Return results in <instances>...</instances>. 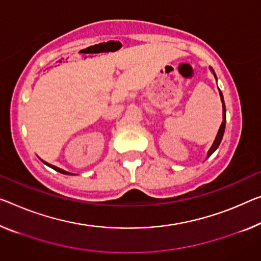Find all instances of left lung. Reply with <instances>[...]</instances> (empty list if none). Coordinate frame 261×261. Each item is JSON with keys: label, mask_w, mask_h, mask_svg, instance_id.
<instances>
[{"label": "left lung", "mask_w": 261, "mask_h": 261, "mask_svg": "<svg viewBox=\"0 0 261 261\" xmlns=\"http://www.w3.org/2000/svg\"><path fill=\"white\" fill-rule=\"evenodd\" d=\"M210 70L214 72V70H212V67H210ZM214 75L216 77V74H215V72H214ZM217 79V78H216ZM219 94H220V99H222V102H223V122H222V125H220V127H219V130H218V134H217V136H216V140H215V142H214V144H212L211 146V148H210V150H209V153H207V158H209V156L214 153V151L217 149L218 148V146H219V143H220V141H222V139H223V135H224V130H225V121H226V110H225V103H224V99H223V94H222V92L219 91Z\"/></svg>", "instance_id": "left-lung-1"}]
</instances>
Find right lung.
Here are the masks:
<instances>
[{
  "instance_id": "add662e5",
  "label": "right lung",
  "mask_w": 261,
  "mask_h": 261,
  "mask_svg": "<svg viewBox=\"0 0 261 261\" xmlns=\"http://www.w3.org/2000/svg\"><path fill=\"white\" fill-rule=\"evenodd\" d=\"M45 164H47V166L49 167H51L52 169H55L56 171H59L61 172V174H65V175H72L71 172H67V171H65V170H63V169H61V168H57V167H55V166H52V164H49V163H46V162H44Z\"/></svg>"
}]
</instances>
